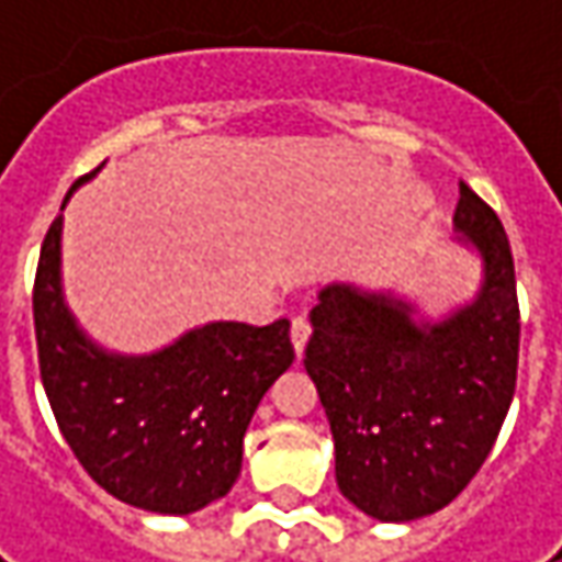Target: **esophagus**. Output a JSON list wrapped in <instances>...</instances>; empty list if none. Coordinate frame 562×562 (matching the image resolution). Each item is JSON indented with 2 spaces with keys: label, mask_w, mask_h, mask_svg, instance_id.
<instances>
[{
  "label": "esophagus",
  "mask_w": 562,
  "mask_h": 562,
  "mask_svg": "<svg viewBox=\"0 0 562 562\" xmlns=\"http://www.w3.org/2000/svg\"><path fill=\"white\" fill-rule=\"evenodd\" d=\"M310 335H313L310 318L296 315V318L291 322V344H293V350H296V357H303V350H306V344H310Z\"/></svg>",
  "instance_id": "obj_1"
}]
</instances>
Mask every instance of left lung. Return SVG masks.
<instances>
[{
	"label": "left lung",
	"instance_id": "1",
	"mask_svg": "<svg viewBox=\"0 0 562 562\" xmlns=\"http://www.w3.org/2000/svg\"><path fill=\"white\" fill-rule=\"evenodd\" d=\"M453 227L482 259V284L465 306L428 322L397 293L328 284L310 315L303 366L331 425L337 487L378 522L447 507L487 460L516 391L507 231L463 181Z\"/></svg>",
	"mask_w": 562,
	"mask_h": 562
}]
</instances>
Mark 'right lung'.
I'll list each match as a JSON object with an SVG mask.
<instances>
[{"label":"right lung","instance_id":"1","mask_svg":"<svg viewBox=\"0 0 562 562\" xmlns=\"http://www.w3.org/2000/svg\"><path fill=\"white\" fill-rule=\"evenodd\" d=\"M33 328L46 397L80 465L112 497L165 516L225 497L259 400L293 362L288 318L209 322L146 357L99 347L61 293V215L40 249Z\"/></svg>","mask_w":562,"mask_h":562}]
</instances>
